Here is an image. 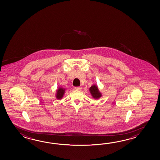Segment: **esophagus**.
I'll list each match as a JSON object with an SVG mask.
<instances>
[{"label":"esophagus","instance_id":"esophagus-1","mask_svg":"<svg viewBox=\"0 0 160 160\" xmlns=\"http://www.w3.org/2000/svg\"><path fill=\"white\" fill-rule=\"evenodd\" d=\"M75 89L76 90H81L82 88L81 86H78V87H75Z\"/></svg>","mask_w":160,"mask_h":160}]
</instances>
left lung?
I'll return each instance as SVG.
<instances>
[{"label":"left lung","mask_w":160,"mask_h":160,"mask_svg":"<svg viewBox=\"0 0 160 160\" xmlns=\"http://www.w3.org/2000/svg\"><path fill=\"white\" fill-rule=\"evenodd\" d=\"M90 93L92 94V97L94 98L98 99L101 97V94L99 91L98 87L96 85H92V86L90 87V88H89Z\"/></svg>","instance_id":"obj_1"}]
</instances>
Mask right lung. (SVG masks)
<instances>
[{
    "label": "right lung",
    "mask_w": 160,
    "mask_h": 160,
    "mask_svg": "<svg viewBox=\"0 0 160 160\" xmlns=\"http://www.w3.org/2000/svg\"><path fill=\"white\" fill-rule=\"evenodd\" d=\"M65 88H59L57 90V94H56V97L58 99H61L63 96L65 94Z\"/></svg>",
    "instance_id": "obj_1"
}]
</instances>
